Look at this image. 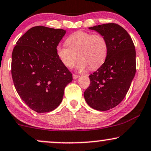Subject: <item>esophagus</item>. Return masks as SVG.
Listing matches in <instances>:
<instances>
[{"label": "esophagus", "instance_id": "1", "mask_svg": "<svg viewBox=\"0 0 151 151\" xmlns=\"http://www.w3.org/2000/svg\"><path fill=\"white\" fill-rule=\"evenodd\" d=\"M79 77V76L77 75V74H73V79H77Z\"/></svg>", "mask_w": 151, "mask_h": 151}]
</instances>
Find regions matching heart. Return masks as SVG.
Returning a JSON list of instances; mask_svg holds the SVG:
<instances>
[{"instance_id":"b5f03b06","label":"heart","mask_w":151,"mask_h":151,"mask_svg":"<svg viewBox=\"0 0 151 151\" xmlns=\"http://www.w3.org/2000/svg\"><path fill=\"white\" fill-rule=\"evenodd\" d=\"M66 44L68 46L58 45L56 48L58 59L66 68H72L78 58L79 72L100 68L108 55V41L99 34L78 31L69 36Z\"/></svg>"}]
</instances>
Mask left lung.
Returning <instances> with one entry per match:
<instances>
[{
    "label": "left lung",
    "mask_w": 151,
    "mask_h": 151,
    "mask_svg": "<svg viewBox=\"0 0 151 151\" xmlns=\"http://www.w3.org/2000/svg\"><path fill=\"white\" fill-rule=\"evenodd\" d=\"M106 39L108 52L104 63L90 74L83 96L87 104L105 111L119 104L127 93L136 74L135 46L129 34L115 23L89 27Z\"/></svg>",
    "instance_id": "8db88e82"
}]
</instances>
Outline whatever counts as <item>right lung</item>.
Here are the masks:
<instances>
[{"mask_svg": "<svg viewBox=\"0 0 151 151\" xmlns=\"http://www.w3.org/2000/svg\"><path fill=\"white\" fill-rule=\"evenodd\" d=\"M66 31L36 26L19 39L12 53L11 73L17 93L32 110L48 112L63 101L72 74L58 59L56 48Z\"/></svg>", "mask_w": 151, "mask_h": 151, "instance_id": "add662e5", "label": "right lung"}]
</instances>
